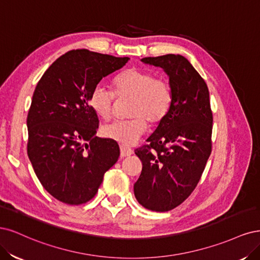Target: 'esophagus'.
I'll return each instance as SVG.
<instances>
[{"instance_id":"obj_1","label":"esophagus","mask_w":260,"mask_h":260,"mask_svg":"<svg viewBox=\"0 0 260 260\" xmlns=\"http://www.w3.org/2000/svg\"><path fill=\"white\" fill-rule=\"evenodd\" d=\"M120 151H121V156L124 157V156H128L131 154L134 153V151L132 149L127 148V147H124V146H121L120 147Z\"/></svg>"}]
</instances>
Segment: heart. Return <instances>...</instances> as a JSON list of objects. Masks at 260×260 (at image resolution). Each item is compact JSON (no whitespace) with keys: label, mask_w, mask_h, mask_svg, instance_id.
I'll return each instance as SVG.
<instances>
[{"label":"heart","mask_w":260,"mask_h":260,"mask_svg":"<svg viewBox=\"0 0 260 260\" xmlns=\"http://www.w3.org/2000/svg\"><path fill=\"white\" fill-rule=\"evenodd\" d=\"M113 90L97 84L90 91L88 105L103 120H109L113 113L115 96L119 99L132 98L127 115L129 119L118 120L102 128L103 137L132 146L140 139L148 127L157 126L170 113L174 94L170 82L156 78L152 71L140 68H128L119 73L113 80Z\"/></svg>","instance_id":"heart-1"}]
</instances>
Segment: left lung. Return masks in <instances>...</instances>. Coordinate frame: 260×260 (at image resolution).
I'll list each match as a JSON object with an SVG mask.
<instances>
[{"label": "left lung", "instance_id": "8db88e82", "mask_svg": "<svg viewBox=\"0 0 260 260\" xmlns=\"http://www.w3.org/2000/svg\"><path fill=\"white\" fill-rule=\"evenodd\" d=\"M170 77L174 100L170 113L137 148L142 163L134 193L139 204L154 212L177 207L193 191L212 152L213 113L203 78L181 55L146 57Z\"/></svg>", "mask_w": 260, "mask_h": 260}]
</instances>
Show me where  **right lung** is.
<instances>
[{"label": "right lung", "instance_id": "right-lung-1", "mask_svg": "<svg viewBox=\"0 0 260 260\" xmlns=\"http://www.w3.org/2000/svg\"><path fill=\"white\" fill-rule=\"evenodd\" d=\"M128 59L73 49L49 66L35 89L27 152L42 186L62 203L88 202L118 161L119 145L95 136L99 120L88 97L100 80Z\"/></svg>", "mask_w": 260, "mask_h": 260}]
</instances>
